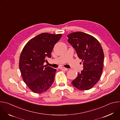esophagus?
I'll return each instance as SVG.
<instances>
[{
  "label": "esophagus",
  "instance_id": "34e87169",
  "mask_svg": "<svg viewBox=\"0 0 120 120\" xmlns=\"http://www.w3.org/2000/svg\"><path fill=\"white\" fill-rule=\"evenodd\" d=\"M60 69L62 70H64V71H67L68 70L67 68H65V67H61Z\"/></svg>",
  "mask_w": 120,
  "mask_h": 120
}]
</instances>
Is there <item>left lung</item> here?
Wrapping results in <instances>:
<instances>
[{"label": "left lung", "instance_id": "left-lung-1", "mask_svg": "<svg viewBox=\"0 0 120 120\" xmlns=\"http://www.w3.org/2000/svg\"><path fill=\"white\" fill-rule=\"evenodd\" d=\"M67 37L68 43L82 60L83 68L71 83L79 90H89L94 86L101 76L104 62L103 50L99 41L89 34L76 32Z\"/></svg>", "mask_w": 120, "mask_h": 120}]
</instances>
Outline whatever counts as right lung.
<instances>
[{"mask_svg": "<svg viewBox=\"0 0 120 120\" xmlns=\"http://www.w3.org/2000/svg\"><path fill=\"white\" fill-rule=\"evenodd\" d=\"M62 34L42 33L29 40L21 53L19 66L24 82L34 93L46 91L55 80L56 70L44 65L50 58L55 45Z\"/></svg>", "mask_w": 120, "mask_h": 120, "instance_id": "right-lung-1", "label": "right lung"}]
</instances>
